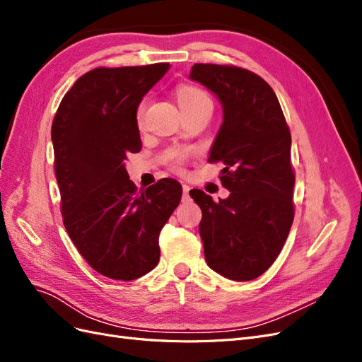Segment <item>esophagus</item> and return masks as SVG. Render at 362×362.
Here are the masks:
<instances>
[{
  "instance_id": "obj_1",
  "label": "esophagus",
  "mask_w": 362,
  "mask_h": 362,
  "mask_svg": "<svg viewBox=\"0 0 362 362\" xmlns=\"http://www.w3.org/2000/svg\"><path fill=\"white\" fill-rule=\"evenodd\" d=\"M189 192H190V187L187 184H182V199H189Z\"/></svg>"
}]
</instances>
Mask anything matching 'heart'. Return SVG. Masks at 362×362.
<instances>
[{
  "label": "heart",
  "instance_id": "obj_1",
  "mask_svg": "<svg viewBox=\"0 0 362 362\" xmlns=\"http://www.w3.org/2000/svg\"><path fill=\"white\" fill-rule=\"evenodd\" d=\"M178 101L181 107L185 105H193V104H198V103H204V101H210V98L205 95V92H202L198 87H193V86H181L178 89ZM144 112H145V103H141L137 108V120L141 122V119H144ZM189 152L185 149H177V151H172L169 154V160L172 161V164L175 166H181L182 161L187 157Z\"/></svg>",
  "mask_w": 362,
  "mask_h": 362
}]
</instances>
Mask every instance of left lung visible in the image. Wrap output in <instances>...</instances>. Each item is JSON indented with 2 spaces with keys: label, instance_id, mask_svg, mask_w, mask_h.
Segmentation results:
<instances>
[{
  "label": "left lung",
  "instance_id": "left-lung-1",
  "mask_svg": "<svg viewBox=\"0 0 362 362\" xmlns=\"http://www.w3.org/2000/svg\"><path fill=\"white\" fill-rule=\"evenodd\" d=\"M190 80L222 104L223 120L208 161L225 164L226 199L193 189L201 206L199 234L206 264L233 281L262 275L276 259L294 217L291 134L278 98L257 74L196 63Z\"/></svg>",
  "mask_w": 362,
  "mask_h": 362
}]
</instances>
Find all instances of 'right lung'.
<instances>
[{"label":"right lung","mask_w":362,"mask_h":362,"mask_svg":"<svg viewBox=\"0 0 362 362\" xmlns=\"http://www.w3.org/2000/svg\"><path fill=\"white\" fill-rule=\"evenodd\" d=\"M170 68H96L63 96L52 120L54 169L64 228L90 267L133 281L158 264V235L182 187L160 180L140 194L125 160L141 149L137 108Z\"/></svg>","instance_id":"1"}]
</instances>
